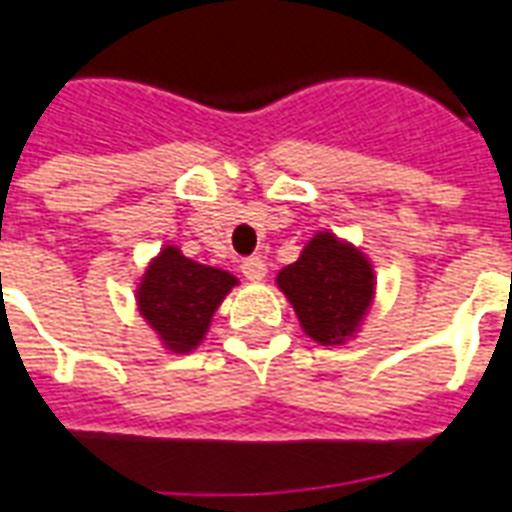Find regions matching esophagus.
Wrapping results in <instances>:
<instances>
[{
  "label": "esophagus",
  "instance_id": "34e87169",
  "mask_svg": "<svg viewBox=\"0 0 512 512\" xmlns=\"http://www.w3.org/2000/svg\"><path fill=\"white\" fill-rule=\"evenodd\" d=\"M266 260L263 257H246L244 263H241V274H244L249 282H260V279H266Z\"/></svg>",
  "mask_w": 512,
  "mask_h": 512
}]
</instances>
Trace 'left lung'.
I'll list each match as a JSON object with an SVG mask.
<instances>
[{"mask_svg":"<svg viewBox=\"0 0 512 512\" xmlns=\"http://www.w3.org/2000/svg\"><path fill=\"white\" fill-rule=\"evenodd\" d=\"M304 332L321 345H343L365 321L376 293L373 266L354 244L318 233L296 263L277 274Z\"/></svg>","mask_w":512,"mask_h":512,"instance_id":"1","label":"left lung"}]
</instances>
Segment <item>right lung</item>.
<instances>
[{
    "instance_id": "1",
    "label": "right lung",
    "mask_w": 512,
    "mask_h": 512,
    "mask_svg": "<svg viewBox=\"0 0 512 512\" xmlns=\"http://www.w3.org/2000/svg\"><path fill=\"white\" fill-rule=\"evenodd\" d=\"M238 279L222 268L202 266L178 246H164L139 279L136 307L172 354H189L205 340L213 312Z\"/></svg>"
}]
</instances>
